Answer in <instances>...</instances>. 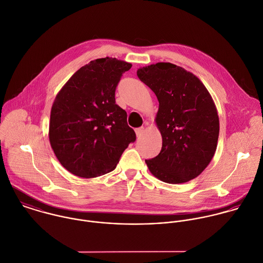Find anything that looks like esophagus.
Returning <instances> with one entry per match:
<instances>
[{
  "mask_svg": "<svg viewBox=\"0 0 263 263\" xmlns=\"http://www.w3.org/2000/svg\"><path fill=\"white\" fill-rule=\"evenodd\" d=\"M144 131H145V128L142 126V127H139V128H136L135 129V133H136V135H137V137H140L143 133H144Z\"/></svg>",
  "mask_w": 263,
  "mask_h": 263,
  "instance_id": "34e87169",
  "label": "esophagus"
}]
</instances>
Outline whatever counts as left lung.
<instances>
[{
  "label": "left lung",
  "mask_w": 263,
  "mask_h": 263,
  "mask_svg": "<svg viewBox=\"0 0 263 263\" xmlns=\"http://www.w3.org/2000/svg\"><path fill=\"white\" fill-rule=\"evenodd\" d=\"M137 76L159 104L156 122L162 146L156 158L145 159L151 173L168 184L196 178L213 158L219 133L210 92L195 75L171 63L140 68Z\"/></svg>",
  "instance_id": "8db88e82"
}]
</instances>
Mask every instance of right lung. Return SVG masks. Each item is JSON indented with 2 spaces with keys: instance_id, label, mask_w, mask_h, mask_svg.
Here are the masks:
<instances>
[{
  "instance_id": "1",
  "label": "right lung",
  "mask_w": 263,
  "mask_h": 263,
  "mask_svg": "<svg viewBox=\"0 0 263 263\" xmlns=\"http://www.w3.org/2000/svg\"><path fill=\"white\" fill-rule=\"evenodd\" d=\"M130 63L102 58L81 67L57 95L51 110L50 142L61 164L82 178L115 170L136 140L115 92Z\"/></svg>"
}]
</instances>
